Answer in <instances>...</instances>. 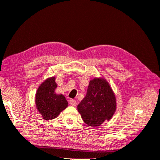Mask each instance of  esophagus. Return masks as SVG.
<instances>
[{
    "instance_id": "obj_1",
    "label": "esophagus",
    "mask_w": 160,
    "mask_h": 160,
    "mask_svg": "<svg viewBox=\"0 0 160 160\" xmlns=\"http://www.w3.org/2000/svg\"><path fill=\"white\" fill-rule=\"evenodd\" d=\"M69 104L72 106H76L77 105V102H76V101L74 100V99H71L69 101Z\"/></svg>"
}]
</instances>
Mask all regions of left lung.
Segmentation results:
<instances>
[{
  "label": "left lung",
  "mask_w": 160,
  "mask_h": 160,
  "mask_svg": "<svg viewBox=\"0 0 160 160\" xmlns=\"http://www.w3.org/2000/svg\"><path fill=\"white\" fill-rule=\"evenodd\" d=\"M117 101L109 82L104 77L89 81L87 94L77 106L83 122L91 127H98L112 118Z\"/></svg>",
  "instance_id": "8db88e82"
}]
</instances>
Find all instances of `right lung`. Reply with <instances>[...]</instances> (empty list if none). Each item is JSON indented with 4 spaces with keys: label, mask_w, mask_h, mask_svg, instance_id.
Returning a JSON list of instances; mask_svg holds the SVG:
<instances>
[{
    "label": "right lung",
    "mask_w": 160,
    "mask_h": 160,
    "mask_svg": "<svg viewBox=\"0 0 160 160\" xmlns=\"http://www.w3.org/2000/svg\"><path fill=\"white\" fill-rule=\"evenodd\" d=\"M55 77L47 78L38 86L35 94V106L43 119L51 120L57 118L68 106L62 94H57Z\"/></svg>",
    "instance_id": "1"
}]
</instances>
